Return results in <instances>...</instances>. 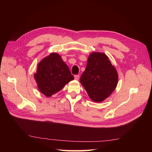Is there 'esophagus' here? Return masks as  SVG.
<instances>
[{
    "instance_id": "1",
    "label": "esophagus",
    "mask_w": 152,
    "mask_h": 152,
    "mask_svg": "<svg viewBox=\"0 0 152 152\" xmlns=\"http://www.w3.org/2000/svg\"><path fill=\"white\" fill-rule=\"evenodd\" d=\"M74 77H75V80H79V75H75V76H74Z\"/></svg>"
}]
</instances>
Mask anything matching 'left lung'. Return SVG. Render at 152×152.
Instances as JSON below:
<instances>
[{"instance_id": "8db88e82", "label": "left lung", "mask_w": 152, "mask_h": 152, "mask_svg": "<svg viewBox=\"0 0 152 152\" xmlns=\"http://www.w3.org/2000/svg\"><path fill=\"white\" fill-rule=\"evenodd\" d=\"M80 81L93 102H102L115 89L118 73L107 55L94 52L89 55Z\"/></svg>"}]
</instances>
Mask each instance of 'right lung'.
<instances>
[{
    "label": "right lung",
    "instance_id": "add662e5",
    "mask_svg": "<svg viewBox=\"0 0 152 152\" xmlns=\"http://www.w3.org/2000/svg\"><path fill=\"white\" fill-rule=\"evenodd\" d=\"M39 90L47 97L61 91L74 77L68 66L57 53H51L42 59L34 74Z\"/></svg>",
    "mask_w": 152,
    "mask_h": 152
}]
</instances>
